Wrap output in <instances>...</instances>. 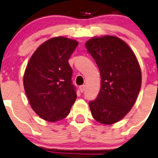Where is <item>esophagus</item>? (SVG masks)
Instances as JSON below:
<instances>
[{
	"label": "esophagus",
	"mask_w": 158,
	"mask_h": 158,
	"mask_svg": "<svg viewBox=\"0 0 158 158\" xmlns=\"http://www.w3.org/2000/svg\"><path fill=\"white\" fill-rule=\"evenodd\" d=\"M85 85H81V86L79 87V90L81 91V92H83L84 91H85Z\"/></svg>",
	"instance_id": "esophagus-1"
}]
</instances>
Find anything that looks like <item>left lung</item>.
Masks as SVG:
<instances>
[{"label": "left lung", "mask_w": 158, "mask_h": 158, "mask_svg": "<svg viewBox=\"0 0 158 158\" xmlns=\"http://www.w3.org/2000/svg\"><path fill=\"white\" fill-rule=\"evenodd\" d=\"M101 76L98 97L89 102L95 120L112 125L122 120L135 105L141 86V71L133 50L114 36H95L85 43Z\"/></svg>", "instance_id": "8db88e82"}]
</instances>
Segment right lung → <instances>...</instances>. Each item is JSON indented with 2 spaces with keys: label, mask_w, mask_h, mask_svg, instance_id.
I'll return each mask as SVG.
<instances>
[{
  "label": "right lung",
  "mask_w": 158,
  "mask_h": 158,
  "mask_svg": "<svg viewBox=\"0 0 158 158\" xmlns=\"http://www.w3.org/2000/svg\"><path fill=\"white\" fill-rule=\"evenodd\" d=\"M78 44L64 36L51 38L36 49L25 69L23 87L30 106L47 122L65 118L76 99L68 60Z\"/></svg>",
  "instance_id": "obj_1"
}]
</instances>
